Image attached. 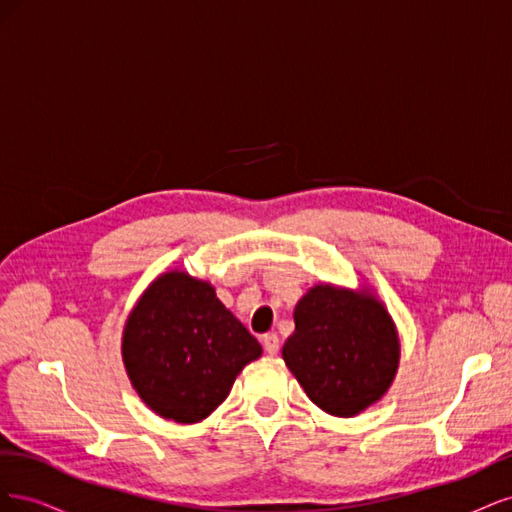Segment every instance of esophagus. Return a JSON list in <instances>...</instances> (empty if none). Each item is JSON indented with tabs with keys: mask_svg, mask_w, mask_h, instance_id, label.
Masks as SVG:
<instances>
[{
	"mask_svg": "<svg viewBox=\"0 0 512 512\" xmlns=\"http://www.w3.org/2000/svg\"><path fill=\"white\" fill-rule=\"evenodd\" d=\"M262 348H265L269 354H277L280 352V337H277L275 333L262 335Z\"/></svg>",
	"mask_w": 512,
	"mask_h": 512,
	"instance_id": "1",
	"label": "esophagus"
}]
</instances>
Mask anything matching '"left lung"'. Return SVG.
<instances>
[{
	"instance_id": "obj_1",
	"label": "left lung",
	"mask_w": 512,
	"mask_h": 512,
	"mask_svg": "<svg viewBox=\"0 0 512 512\" xmlns=\"http://www.w3.org/2000/svg\"><path fill=\"white\" fill-rule=\"evenodd\" d=\"M282 356L318 408L354 416L389 389L399 339L374 297L316 286L294 307V333Z\"/></svg>"
}]
</instances>
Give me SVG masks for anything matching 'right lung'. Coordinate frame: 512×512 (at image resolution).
I'll return each mask as SVG.
<instances>
[{"label":"right lung","instance_id":"1","mask_svg":"<svg viewBox=\"0 0 512 512\" xmlns=\"http://www.w3.org/2000/svg\"><path fill=\"white\" fill-rule=\"evenodd\" d=\"M260 352L215 290L181 271L164 273L147 288L123 331V363L134 389L175 423L209 416Z\"/></svg>","mask_w":512,"mask_h":512}]
</instances>
